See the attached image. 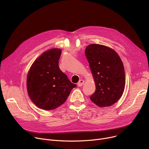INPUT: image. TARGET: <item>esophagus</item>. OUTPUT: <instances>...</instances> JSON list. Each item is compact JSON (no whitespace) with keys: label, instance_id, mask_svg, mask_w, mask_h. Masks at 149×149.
I'll use <instances>...</instances> for the list:
<instances>
[{"label":"esophagus","instance_id":"esophagus-1","mask_svg":"<svg viewBox=\"0 0 149 149\" xmlns=\"http://www.w3.org/2000/svg\"><path fill=\"white\" fill-rule=\"evenodd\" d=\"M84 81L83 80H80L79 81V83H77V84H78V86H83V84H84Z\"/></svg>","mask_w":149,"mask_h":149}]
</instances>
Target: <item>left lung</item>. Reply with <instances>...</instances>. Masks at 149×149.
Listing matches in <instances>:
<instances>
[{
	"label": "left lung",
	"mask_w": 149,
	"mask_h": 149,
	"mask_svg": "<svg viewBox=\"0 0 149 149\" xmlns=\"http://www.w3.org/2000/svg\"><path fill=\"white\" fill-rule=\"evenodd\" d=\"M85 55L96 86L90 99L101 107L113 105L121 97L126 83L120 56L112 48L99 44L88 45Z\"/></svg>",
	"instance_id": "1"
}]
</instances>
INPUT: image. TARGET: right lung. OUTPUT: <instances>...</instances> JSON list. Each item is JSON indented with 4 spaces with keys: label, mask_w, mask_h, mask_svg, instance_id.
I'll return each instance as SVG.
<instances>
[{
    "label": "right lung",
    "mask_w": 149,
    "mask_h": 149,
    "mask_svg": "<svg viewBox=\"0 0 149 149\" xmlns=\"http://www.w3.org/2000/svg\"><path fill=\"white\" fill-rule=\"evenodd\" d=\"M61 50L53 48L42 54L31 65L27 75L28 95L38 107L53 110L63 104L77 86L58 66Z\"/></svg>",
    "instance_id": "add662e5"
}]
</instances>
